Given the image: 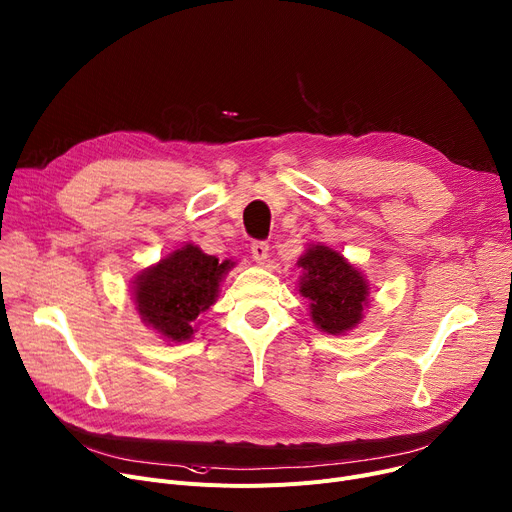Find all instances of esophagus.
Masks as SVG:
<instances>
[{
    "instance_id": "1",
    "label": "esophagus",
    "mask_w": 512,
    "mask_h": 512,
    "mask_svg": "<svg viewBox=\"0 0 512 512\" xmlns=\"http://www.w3.org/2000/svg\"><path fill=\"white\" fill-rule=\"evenodd\" d=\"M251 255L257 263H265L269 257V245L265 241H253L251 243Z\"/></svg>"
}]
</instances>
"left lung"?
Masks as SVG:
<instances>
[{
	"label": "left lung",
	"mask_w": 512,
	"mask_h": 512,
	"mask_svg": "<svg viewBox=\"0 0 512 512\" xmlns=\"http://www.w3.org/2000/svg\"><path fill=\"white\" fill-rule=\"evenodd\" d=\"M298 263L306 271L300 292L311 298L313 321L333 335L352 329L362 319L368 296L360 271L323 245L309 247Z\"/></svg>",
	"instance_id": "1"
}]
</instances>
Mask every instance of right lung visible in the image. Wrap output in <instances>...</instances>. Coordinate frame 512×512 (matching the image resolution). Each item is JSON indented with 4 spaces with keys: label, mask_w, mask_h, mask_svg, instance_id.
I'll list each match as a JSON object with an SVG mask.
<instances>
[{
    "label": "right lung",
    "mask_w": 512,
    "mask_h": 512,
    "mask_svg": "<svg viewBox=\"0 0 512 512\" xmlns=\"http://www.w3.org/2000/svg\"><path fill=\"white\" fill-rule=\"evenodd\" d=\"M232 261H218L195 245L170 253L135 280L133 298L142 319L168 342H185L193 321L210 309Z\"/></svg>",
    "instance_id": "add662e5"
}]
</instances>
